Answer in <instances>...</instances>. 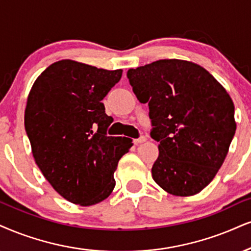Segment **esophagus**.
Returning a JSON list of instances; mask_svg holds the SVG:
<instances>
[{"mask_svg": "<svg viewBox=\"0 0 251 251\" xmlns=\"http://www.w3.org/2000/svg\"><path fill=\"white\" fill-rule=\"evenodd\" d=\"M145 141H147V137H145V136H141L140 138H137V140L134 141V143H135V145H138L141 143H144Z\"/></svg>", "mask_w": 251, "mask_h": 251, "instance_id": "1", "label": "esophagus"}]
</instances>
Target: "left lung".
Returning a JSON list of instances; mask_svg holds the SVG:
<instances>
[{"label": "left lung", "instance_id": "left-lung-1", "mask_svg": "<svg viewBox=\"0 0 251 251\" xmlns=\"http://www.w3.org/2000/svg\"><path fill=\"white\" fill-rule=\"evenodd\" d=\"M126 76L140 102L149 103L151 137L159 143L153 180L172 196L199 193L224 164L236 130L229 94L187 60H157Z\"/></svg>", "mask_w": 251, "mask_h": 251}]
</instances>
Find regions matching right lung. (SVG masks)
Listing matches in <instances>:
<instances>
[{
    "label": "right lung",
    "instance_id": "obj_1",
    "mask_svg": "<svg viewBox=\"0 0 251 251\" xmlns=\"http://www.w3.org/2000/svg\"><path fill=\"white\" fill-rule=\"evenodd\" d=\"M122 70L98 69L79 61H55L33 82L24 126L33 158L64 199L92 206L115 187L114 172L131 148L128 137L107 136L113 122L102 103Z\"/></svg>",
    "mask_w": 251,
    "mask_h": 251
}]
</instances>
